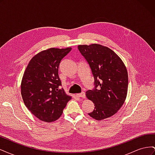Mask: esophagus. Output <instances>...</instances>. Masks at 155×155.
<instances>
[{
	"label": "esophagus",
	"mask_w": 155,
	"mask_h": 155,
	"mask_svg": "<svg viewBox=\"0 0 155 155\" xmlns=\"http://www.w3.org/2000/svg\"><path fill=\"white\" fill-rule=\"evenodd\" d=\"M77 96H78L79 97H83V98H84V97H85V93L83 92L81 93L77 94Z\"/></svg>",
	"instance_id": "1"
}]
</instances>
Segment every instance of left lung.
<instances>
[{
    "label": "left lung",
    "mask_w": 155,
    "mask_h": 155,
    "mask_svg": "<svg viewBox=\"0 0 155 155\" xmlns=\"http://www.w3.org/2000/svg\"><path fill=\"white\" fill-rule=\"evenodd\" d=\"M88 62L94 78L95 88L86 92L94 104L88 114L102 120L115 114L125 101L128 90V73L122 60L113 50L99 44L78 46Z\"/></svg>",
    "instance_id": "left-lung-1"
}]
</instances>
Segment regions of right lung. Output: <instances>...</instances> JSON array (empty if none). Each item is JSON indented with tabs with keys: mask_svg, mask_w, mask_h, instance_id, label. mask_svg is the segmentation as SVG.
<instances>
[{
	"mask_svg": "<svg viewBox=\"0 0 155 155\" xmlns=\"http://www.w3.org/2000/svg\"><path fill=\"white\" fill-rule=\"evenodd\" d=\"M72 50L51 48L30 61L21 81V95L26 107L45 122L58 120L72 97L65 93L58 75L61 61Z\"/></svg>",
	"mask_w": 155,
	"mask_h": 155,
	"instance_id": "obj_1",
	"label": "right lung"
}]
</instances>
